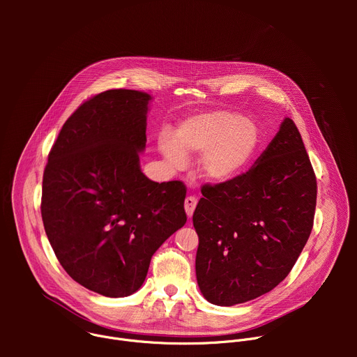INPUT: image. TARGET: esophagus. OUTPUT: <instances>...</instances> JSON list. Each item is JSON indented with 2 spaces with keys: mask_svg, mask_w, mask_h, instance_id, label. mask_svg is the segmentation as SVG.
I'll list each match as a JSON object with an SVG mask.
<instances>
[{
  "mask_svg": "<svg viewBox=\"0 0 357 357\" xmlns=\"http://www.w3.org/2000/svg\"><path fill=\"white\" fill-rule=\"evenodd\" d=\"M196 203H197L196 196H188L185 199V211H186L188 218H192V215L195 212V208H196Z\"/></svg>",
  "mask_w": 357,
  "mask_h": 357,
  "instance_id": "34e87169",
  "label": "esophagus"
}]
</instances>
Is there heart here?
Wrapping results in <instances>:
<instances>
[{"label": "heart", "instance_id": "obj_1", "mask_svg": "<svg viewBox=\"0 0 357 357\" xmlns=\"http://www.w3.org/2000/svg\"><path fill=\"white\" fill-rule=\"evenodd\" d=\"M259 144V128L241 114L219 110L189 117L176 137L164 132L160 148L168 165L181 171L188 155H200V172L211 181H227L240 174Z\"/></svg>", "mask_w": 357, "mask_h": 357}]
</instances>
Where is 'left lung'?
<instances>
[{"instance_id": "8db88e82", "label": "left lung", "mask_w": 357, "mask_h": 357, "mask_svg": "<svg viewBox=\"0 0 357 357\" xmlns=\"http://www.w3.org/2000/svg\"><path fill=\"white\" fill-rule=\"evenodd\" d=\"M193 213L196 278L211 303L231 307L275 288L314 226L317 176L291 119L247 172L202 186Z\"/></svg>"}]
</instances>
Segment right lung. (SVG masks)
<instances>
[{
    "mask_svg": "<svg viewBox=\"0 0 357 357\" xmlns=\"http://www.w3.org/2000/svg\"><path fill=\"white\" fill-rule=\"evenodd\" d=\"M151 96L116 89L87 98L66 120L42 181L40 213L65 271L110 298L134 294L151 257L186 223L181 181L139 168Z\"/></svg>",
    "mask_w": 357,
    "mask_h": 357,
    "instance_id": "right-lung-1",
    "label": "right lung"
}]
</instances>
